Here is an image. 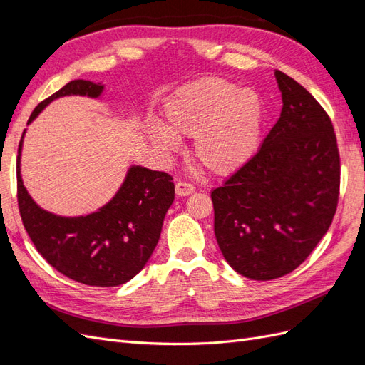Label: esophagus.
I'll use <instances>...</instances> for the list:
<instances>
[{"label":"esophagus","instance_id":"34e87169","mask_svg":"<svg viewBox=\"0 0 365 365\" xmlns=\"http://www.w3.org/2000/svg\"><path fill=\"white\" fill-rule=\"evenodd\" d=\"M175 192L178 196H189L195 192V185L189 184V182H184V181H178L175 185Z\"/></svg>","mask_w":365,"mask_h":365}]
</instances>
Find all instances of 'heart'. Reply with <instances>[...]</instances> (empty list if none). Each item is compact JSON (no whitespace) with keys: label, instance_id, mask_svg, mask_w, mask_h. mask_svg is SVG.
Returning <instances> with one entry per match:
<instances>
[{"label":"heart","instance_id":"heart-1","mask_svg":"<svg viewBox=\"0 0 365 365\" xmlns=\"http://www.w3.org/2000/svg\"><path fill=\"white\" fill-rule=\"evenodd\" d=\"M262 103L252 91L225 79H204L184 86L164 105L163 125L150 123L149 138L161 155L193 137L192 157L204 169L227 176L245 165L262 135Z\"/></svg>","mask_w":365,"mask_h":365}]
</instances>
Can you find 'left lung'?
<instances>
[{
	"instance_id": "1",
	"label": "left lung",
	"mask_w": 365,
	"mask_h": 365,
	"mask_svg": "<svg viewBox=\"0 0 365 365\" xmlns=\"http://www.w3.org/2000/svg\"><path fill=\"white\" fill-rule=\"evenodd\" d=\"M274 74L283 102L277 123L256 155L212 192L225 260L260 282L300 267L327 233L339 196L332 121L306 88Z\"/></svg>"
}]
</instances>
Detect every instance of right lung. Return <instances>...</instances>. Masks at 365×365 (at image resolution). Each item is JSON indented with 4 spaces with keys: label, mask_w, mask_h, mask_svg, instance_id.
<instances>
[{
    "label": "right lung",
    "mask_w": 365,
    "mask_h": 365,
    "mask_svg": "<svg viewBox=\"0 0 365 365\" xmlns=\"http://www.w3.org/2000/svg\"><path fill=\"white\" fill-rule=\"evenodd\" d=\"M102 83L71 81L41 102L27 125L54 98L88 96L97 98ZM18 148V207L27 233L41 256L68 279L88 286H118L145 268L161 235L163 220L175 200L172 176L165 172L130 165L111 201L86 216L65 217L41 208L31 200L21 178Z\"/></svg>",
    "instance_id": "add662e5"
}]
</instances>
